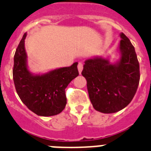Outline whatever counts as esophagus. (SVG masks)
Segmentation results:
<instances>
[{
	"label": "esophagus",
	"mask_w": 151,
	"mask_h": 151,
	"mask_svg": "<svg viewBox=\"0 0 151 151\" xmlns=\"http://www.w3.org/2000/svg\"><path fill=\"white\" fill-rule=\"evenodd\" d=\"M82 69H83V64H82V63H78V73H79V74H81Z\"/></svg>",
	"instance_id": "34e87169"
}]
</instances>
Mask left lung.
<instances>
[{
    "instance_id": "1",
    "label": "left lung",
    "mask_w": 151,
    "mask_h": 151,
    "mask_svg": "<svg viewBox=\"0 0 151 151\" xmlns=\"http://www.w3.org/2000/svg\"><path fill=\"white\" fill-rule=\"evenodd\" d=\"M121 60L116 64L95 58L86 60L82 75L87 81L88 95L93 108L109 114L125 108L133 99L140 81V66L134 47L121 33Z\"/></svg>"
}]
</instances>
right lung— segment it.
<instances>
[{
  "label": "right lung",
  "instance_id": "right-lung-1",
  "mask_svg": "<svg viewBox=\"0 0 151 151\" xmlns=\"http://www.w3.org/2000/svg\"><path fill=\"white\" fill-rule=\"evenodd\" d=\"M24 33L14 58L13 78L17 93L24 105L40 116L56 115L66 105L65 89L78 76V63L41 76L30 74L27 66Z\"/></svg>",
  "mask_w": 151,
  "mask_h": 151
}]
</instances>
